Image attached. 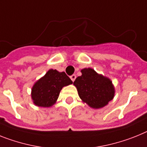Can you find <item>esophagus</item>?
I'll use <instances>...</instances> for the list:
<instances>
[{
    "instance_id": "34e87169",
    "label": "esophagus",
    "mask_w": 147,
    "mask_h": 147,
    "mask_svg": "<svg viewBox=\"0 0 147 147\" xmlns=\"http://www.w3.org/2000/svg\"><path fill=\"white\" fill-rule=\"evenodd\" d=\"M70 78H71V80H72L73 82H74V80H76V75H75V74H73V75H71V76H70Z\"/></svg>"
}]
</instances>
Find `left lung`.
<instances>
[{"label": "left lung", "mask_w": 147, "mask_h": 147, "mask_svg": "<svg viewBox=\"0 0 147 147\" xmlns=\"http://www.w3.org/2000/svg\"><path fill=\"white\" fill-rule=\"evenodd\" d=\"M82 76L74 82L80 99L93 109L106 106L115 96V88L108 77L99 74L92 68H84Z\"/></svg>", "instance_id": "1"}]
</instances>
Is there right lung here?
<instances>
[{"mask_svg":"<svg viewBox=\"0 0 147 147\" xmlns=\"http://www.w3.org/2000/svg\"><path fill=\"white\" fill-rule=\"evenodd\" d=\"M72 83L65 72L49 70L32 86L31 96L33 103L39 107H51L56 103L61 88Z\"/></svg>","mask_w":147,"mask_h":147,"instance_id":"1","label":"right lung"}]
</instances>
